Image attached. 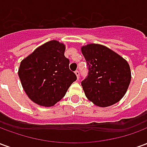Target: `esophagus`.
Wrapping results in <instances>:
<instances>
[{
  "label": "esophagus",
  "instance_id": "34e87169",
  "mask_svg": "<svg viewBox=\"0 0 147 147\" xmlns=\"http://www.w3.org/2000/svg\"><path fill=\"white\" fill-rule=\"evenodd\" d=\"M75 74H76V75L77 79H78V80H79V78H80V71H78V70L76 71H75Z\"/></svg>",
  "mask_w": 147,
  "mask_h": 147
}]
</instances>
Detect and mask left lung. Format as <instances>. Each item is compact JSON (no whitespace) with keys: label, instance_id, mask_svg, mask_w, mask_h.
<instances>
[{"label":"left lung","instance_id":"8db88e82","mask_svg":"<svg viewBox=\"0 0 147 147\" xmlns=\"http://www.w3.org/2000/svg\"><path fill=\"white\" fill-rule=\"evenodd\" d=\"M88 66V76L81 85L85 95L94 105L108 107L123 98L131 74L127 61L105 45L88 44L81 47Z\"/></svg>","mask_w":147,"mask_h":147}]
</instances>
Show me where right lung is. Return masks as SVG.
Returning a JSON list of instances; mask_svg holds the SVG:
<instances>
[{
  "instance_id": "obj_1",
  "label": "right lung",
  "mask_w": 147,
  "mask_h": 147,
  "mask_svg": "<svg viewBox=\"0 0 147 147\" xmlns=\"http://www.w3.org/2000/svg\"><path fill=\"white\" fill-rule=\"evenodd\" d=\"M65 45L52 40L21 61L18 75L28 98L37 105L49 107L61 101L76 80L64 57Z\"/></svg>"
}]
</instances>
